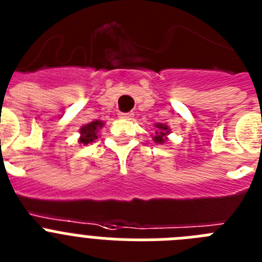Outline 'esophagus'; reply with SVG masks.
I'll use <instances>...</instances> for the list:
<instances>
[{
  "instance_id": "obj_1",
  "label": "esophagus",
  "mask_w": 262,
  "mask_h": 262,
  "mask_svg": "<svg viewBox=\"0 0 262 262\" xmlns=\"http://www.w3.org/2000/svg\"><path fill=\"white\" fill-rule=\"evenodd\" d=\"M118 116H120L121 118H125V120H132L134 115L132 112H120L118 113Z\"/></svg>"
}]
</instances>
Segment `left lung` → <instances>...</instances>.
Instances as JSON below:
<instances>
[{"instance_id":"obj_1","label":"left lung","mask_w":262,"mask_h":262,"mask_svg":"<svg viewBox=\"0 0 262 262\" xmlns=\"http://www.w3.org/2000/svg\"><path fill=\"white\" fill-rule=\"evenodd\" d=\"M156 126L158 128V130L156 132V136L153 137L154 141H156V142H158V144H163V142L166 141V136L169 134L170 129L163 124H157Z\"/></svg>"}]
</instances>
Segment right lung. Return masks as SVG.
I'll list each match as a JSON object with an SVG mask.
<instances>
[{
	"label": "right lung",
	"mask_w": 262,
	"mask_h": 262,
	"mask_svg": "<svg viewBox=\"0 0 262 262\" xmlns=\"http://www.w3.org/2000/svg\"><path fill=\"white\" fill-rule=\"evenodd\" d=\"M103 122L101 121H92L90 122V124L84 125V126H81L80 129V140H79V142L83 145H88L91 144V142H93V141L96 140L97 138V130H99L101 126H103Z\"/></svg>",
	"instance_id": "right-lung-1"
}]
</instances>
